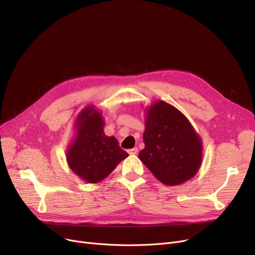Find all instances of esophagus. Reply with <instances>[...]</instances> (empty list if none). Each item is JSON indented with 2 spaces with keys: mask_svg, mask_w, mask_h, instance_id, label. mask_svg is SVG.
Segmentation results:
<instances>
[{
  "mask_svg": "<svg viewBox=\"0 0 255 255\" xmlns=\"http://www.w3.org/2000/svg\"><path fill=\"white\" fill-rule=\"evenodd\" d=\"M137 148H133V149H130V150H128V153L130 154V155H135V154H137Z\"/></svg>",
  "mask_w": 255,
  "mask_h": 255,
  "instance_id": "1",
  "label": "esophagus"
}]
</instances>
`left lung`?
Listing matches in <instances>:
<instances>
[{"instance_id": "8db88e82", "label": "left lung", "mask_w": 255, "mask_h": 255, "mask_svg": "<svg viewBox=\"0 0 255 255\" xmlns=\"http://www.w3.org/2000/svg\"><path fill=\"white\" fill-rule=\"evenodd\" d=\"M143 141L139 159L166 185L191 179L202 164L200 138L186 117L164 101L150 107Z\"/></svg>"}]
</instances>
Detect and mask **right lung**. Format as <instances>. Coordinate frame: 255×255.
I'll return each instance as SVG.
<instances>
[{
	"instance_id": "add662e5",
	"label": "right lung",
	"mask_w": 255,
	"mask_h": 255,
	"mask_svg": "<svg viewBox=\"0 0 255 255\" xmlns=\"http://www.w3.org/2000/svg\"><path fill=\"white\" fill-rule=\"evenodd\" d=\"M103 125L93 107L83 111L77 119V138L67 155L70 168L89 183L103 180L128 156L114 136L104 135Z\"/></svg>"
}]
</instances>
